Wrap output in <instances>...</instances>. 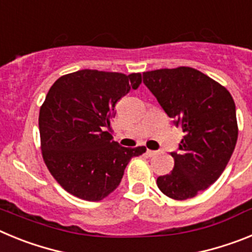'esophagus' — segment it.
Listing matches in <instances>:
<instances>
[{"instance_id":"obj_1","label":"esophagus","mask_w":252,"mask_h":252,"mask_svg":"<svg viewBox=\"0 0 252 252\" xmlns=\"http://www.w3.org/2000/svg\"><path fill=\"white\" fill-rule=\"evenodd\" d=\"M158 154V151H154V150H146V155H148V157H155V155H157Z\"/></svg>"}]
</instances>
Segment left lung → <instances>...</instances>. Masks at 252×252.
Masks as SVG:
<instances>
[{"label": "left lung", "mask_w": 252, "mask_h": 252, "mask_svg": "<svg viewBox=\"0 0 252 252\" xmlns=\"http://www.w3.org/2000/svg\"><path fill=\"white\" fill-rule=\"evenodd\" d=\"M142 81L186 136L170 155L174 169L159 177L162 193L183 201L212 186L237 141L236 106L230 92L197 69L179 66L142 73Z\"/></svg>", "instance_id": "left-lung-1"}]
</instances>
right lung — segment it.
<instances>
[{
	"mask_svg": "<svg viewBox=\"0 0 252 252\" xmlns=\"http://www.w3.org/2000/svg\"><path fill=\"white\" fill-rule=\"evenodd\" d=\"M140 83V73L83 69L51 86L39 113L41 151L66 192L101 201L121 183L131 158L145 153V146L125 148L111 136L116 103Z\"/></svg>",
	"mask_w": 252,
	"mask_h": 252,
	"instance_id": "1",
	"label": "right lung"
}]
</instances>
